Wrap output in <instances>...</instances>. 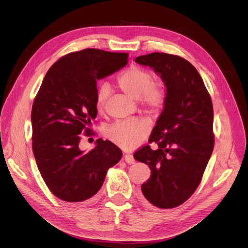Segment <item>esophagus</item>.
Returning a JSON list of instances; mask_svg holds the SVG:
<instances>
[{"label":"esophagus","mask_w":248,"mask_h":248,"mask_svg":"<svg viewBox=\"0 0 248 248\" xmlns=\"http://www.w3.org/2000/svg\"><path fill=\"white\" fill-rule=\"evenodd\" d=\"M124 160L127 163H133L134 162V157L131 154H125L124 155Z\"/></svg>","instance_id":"obj_1"}]
</instances>
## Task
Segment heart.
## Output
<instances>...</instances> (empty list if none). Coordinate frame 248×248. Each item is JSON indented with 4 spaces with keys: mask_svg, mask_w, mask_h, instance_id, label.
Segmentation results:
<instances>
[{
    "mask_svg": "<svg viewBox=\"0 0 248 248\" xmlns=\"http://www.w3.org/2000/svg\"><path fill=\"white\" fill-rule=\"evenodd\" d=\"M156 78L152 71L140 66H130L117 77L119 88L133 99H140L145 108L156 110L161 108L167 100V91L161 85L155 84ZM108 97V87L102 84L95 95V108L102 111ZM149 126L138 120H125L110 126L106 130V137L114 144L124 149H133L146 139Z\"/></svg>",
    "mask_w": 248,
    "mask_h": 248,
    "instance_id": "heart-1",
    "label": "heart"
}]
</instances>
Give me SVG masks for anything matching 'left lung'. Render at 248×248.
Instances as JSON below:
<instances>
[{
    "label": "left lung",
    "mask_w": 248,
    "mask_h": 248,
    "mask_svg": "<svg viewBox=\"0 0 248 248\" xmlns=\"http://www.w3.org/2000/svg\"><path fill=\"white\" fill-rule=\"evenodd\" d=\"M136 62L158 73L167 87L163 110L149 145L133 154L148 164L151 177L141 192L153 206L178 207L196 191L214 148L213 106L198 70L187 60L164 52L140 56Z\"/></svg>",
    "instance_id": "8db88e82"
}]
</instances>
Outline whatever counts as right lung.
Returning <instances> with one entry per match:
<instances>
[{
	"label": "right lung",
	"mask_w": 248,
	"mask_h": 248,
	"mask_svg": "<svg viewBox=\"0 0 248 248\" xmlns=\"http://www.w3.org/2000/svg\"><path fill=\"white\" fill-rule=\"evenodd\" d=\"M128 62L126 52L86 48L70 52L48 69L32 107V149L48 189L60 200L91 199L103 184L108 170L122 158L109 140L98 139L89 152L79 149V134L97 116V80Z\"/></svg>",
	"instance_id": "obj_1"
}]
</instances>
